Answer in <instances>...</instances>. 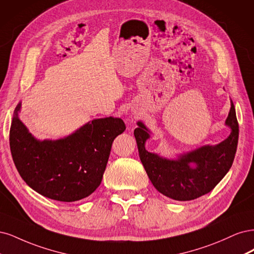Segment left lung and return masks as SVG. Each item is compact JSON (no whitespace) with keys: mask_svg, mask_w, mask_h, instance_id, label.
<instances>
[{"mask_svg":"<svg viewBox=\"0 0 254 254\" xmlns=\"http://www.w3.org/2000/svg\"><path fill=\"white\" fill-rule=\"evenodd\" d=\"M134 135L139 157L150 181L161 194L175 200H192L209 193L230 170L239 141V122L234 104L226 119L231 133L216 145L200 148L179 155L177 159H168L145 150L150 130L141 121L137 122Z\"/></svg>","mask_w":254,"mask_h":254,"instance_id":"8db88e82","label":"left lung"}]
</instances>
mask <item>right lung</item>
I'll return each mask as SVG.
<instances>
[{"label":"right lung","mask_w":254,"mask_h":254,"mask_svg":"<svg viewBox=\"0 0 254 254\" xmlns=\"http://www.w3.org/2000/svg\"><path fill=\"white\" fill-rule=\"evenodd\" d=\"M17 105L10 126L11 156L32 190L51 199L76 201L101 184L112 143L125 132L121 118L94 119L58 140H38L19 118Z\"/></svg>","instance_id":"1"}]
</instances>
